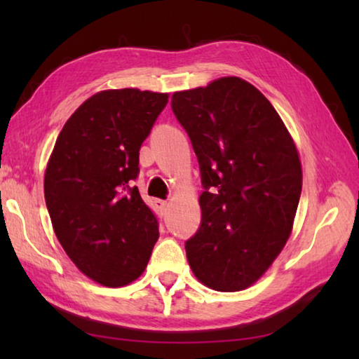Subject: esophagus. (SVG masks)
<instances>
[{"label": "esophagus", "instance_id": "obj_1", "mask_svg": "<svg viewBox=\"0 0 359 359\" xmlns=\"http://www.w3.org/2000/svg\"><path fill=\"white\" fill-rule=\"evenodd\" d=\"M156 205H158V208H160L161 210H165L166 208H168V205H169V203L168 201H163V199H156Z\"/></svg>", "mask_w": 359, "mask_h": 359}]
</instances>
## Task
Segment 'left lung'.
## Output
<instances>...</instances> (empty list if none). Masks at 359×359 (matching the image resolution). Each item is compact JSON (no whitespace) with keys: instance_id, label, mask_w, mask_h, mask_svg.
<instances>
[{"instance_id":"1","label":"left lung","mask_w":359,"mask_h":359,"mask_svg":"<svg viewBox=\"0 0 359 359\" xmlns=\"http://www.w3.org/2000/svg\"><path fill=\"white\" fill-rule=\"evenodd\" d=\"M171 104L205 188L201 228L185 242L188 264L212 290H245L293 229L302 190L296 144L269 100L241 77L175 92Z\"/></svg>"}]
</instances>
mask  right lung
Returning a JSON list of instances; mask_svg holds the SVG:
<instances>
[{"label": "right lung", "instance_id": "add662e5", "mask_svg": "<svg viewBox=\"0 0 359 359\" xmlns=\"http://www.w3.org/2000/svg\"><path fill=\"white\" fill-rule=\"evenodd\" d=\"M168 98L137 88L95 93L66 121L48 158L44 196L53 231L77 269L104 287L135 282L160 236L131 180Z\"/></svg>", "mask_w": 359, "mask_h": 359}]
</instances>
